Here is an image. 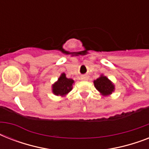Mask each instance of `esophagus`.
Returning a JSON list of instances; mask_svg holds the SVG:
<instances>
[{
	"instance_id": "1",
	"label": "esophagus",
	"mask_w": 149,
	"mask_h": 149,
	"mask_svg": "<svg viewBox=\"0 0 149 149\" xmlns=\"http://www.w3.org/2000/svg\"><path fill=\"white\" fill-rule=\"evenodd\" d=\"M83 80H87L88 79V77H86V76H84V77H82L81 78Z\"/></svg>"
}]
</instances>
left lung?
<instances>
[{"label":"left lung","instance_id":"8db88e82","mask_svg":"<svg viewBox=\"0 0 149 149\" xmlns=\"http://www.w3.org/2000/svg\"><path fill=\"white\" fill-rule=\"evenodd\" d=\"M93 84L95 88L104 97L111 95L115 90V86L113 82L103 74L100 75L97 79L93 80Z\"/></svg>","mask_w":149,"mask_h":149}]
</instances>
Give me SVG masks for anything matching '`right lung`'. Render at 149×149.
<instances>
[{
    "label": "right lung",
    "instance_id": "add662e5",
    "mask_svg": "<svg viewBox=\"0 0 149 149\" xmlns=\"http://www.w3.org/2000/svg\"><path fill=\"white\" fill-rule=\"evenodd\" d=\"M73 84L74 80L67 78L65 72H63L58 78V80L52 85V92L56 96L65 97L72 91Z\"/></svg>",
    "mask_w": 149,
    "mask_h": 149
}]
</instances>
